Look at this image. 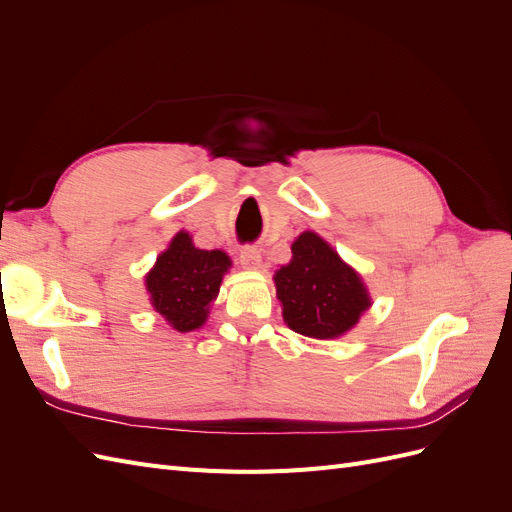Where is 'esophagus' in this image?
<instances>
[{
    "mask_svg": "<svg viewBox=\"0 0 512 512\" xmlns=\"http://www.w3.org/2000/svg\"><path fill=\"white\" fill-rule=\"evenodd\" d=\"M239 262L243 265V269H260L262 254L254 245H243L239 252Z\"/></svg>",
    "mask_w": 512,
    "mask_h": 512,
    "instance_id": "34e87169",
    "label": "esophagus"
}]
</instances>
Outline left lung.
Instances as JSON below:
<instances>
[{
  "instance_id": "1",
  "label": "left lung",
  "mask_w": 512,
  "mask_h": 512,
  "mask_svg": "<svg viewBox=\"0 0 512 512\" xmlns=\"http://www.w3.org/2000/svg\"><path fill=\"white\" fill-rule=\"evenodd\" d=\"M275 286L288 327L307 337L344 335L369 307L361 277L316 232L292 243V260L275 273Z\"/></svg>"
}]
</instances>
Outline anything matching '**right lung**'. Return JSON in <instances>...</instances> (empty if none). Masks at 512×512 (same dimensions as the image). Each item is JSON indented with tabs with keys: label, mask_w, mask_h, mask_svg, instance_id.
Returning a JSON list of instances; mask_svg holds the SVG:
<instances>
[{
	"label": "right lung",
	"mask_w": 512,
	"mask_h": 512,
	"mask_svg": "<svg viewBox=\"0 0 512 512\" xmlns=\"http://www.w3.org/2000/svg\"><path fill=\"white\" fill-rule=\"evenodd\" d=\"M228 267L224 252L198 250L188 232H179L147 275L151 305L181 333L203 327Z\"/></svg>",
	"instance_id": "add662e5"
}]
</instances>
